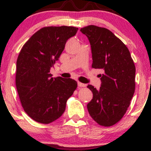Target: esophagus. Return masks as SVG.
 <instances>
[{"label": "esophagus", "mask_w": 151, "mask_h": 151, "mask_svg": "<svg viewBox=\"0 0 151 151\" xmlns=\"http://www.w3.org/2000/svg\"><path fill=\"white\" fill-rule=\"evenodd\" d=\"M78 86H79V87H85L86 84H83V83L79 82V81H78Z\"/></svg>", "instance_id": "1"}]
</instances>
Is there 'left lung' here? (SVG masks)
Returning <instances> with one entry per match:
<instances>
[{"mask_svg":"<svg viewBox=\"0 0 151 151\" xmlns=\"http://www.w3.org/2000/svg\"><path fill=\"white\" fill-rule=\"evenodd\" d=\"M80 31L91 45V67L104 71L99 74V89L87 86L93 93L88 111L100 126H111L122 119L131 104L136 87V67L127 47L108 29L88 25Z\"/></svg>","mask_w":151,"mask_h":151,"instance_id":"obj_1","label":"left lung"}]
</instances>
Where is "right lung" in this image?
Listing matches in <instances>:
<instances>
[{
    "label": "right lung",
    "mask_w": 151,
    "mask_h": 151,
    "mask_svg": "<svg viewBox=\"0 0 151 151\" xmlns=\"http://www.w3.org/2000/svg\"><path fill=\"white\" fill-rule=\"evenodd\" d=\"M77 27L50 26L31 36L17 60L15 84L25 113L34 121L48 124L65 112L66 104L77 87L74 79L53 78L50 68Z\"/></svg>",
    "instance_id": "obj_1"
}]
</instances>
